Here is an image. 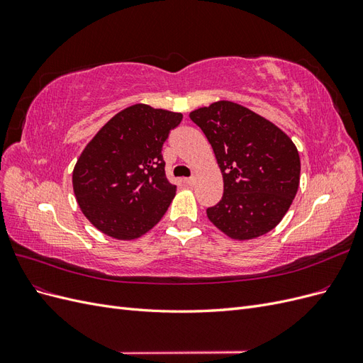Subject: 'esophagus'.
<instances>
[{"label": "esophagus", "instance_id": "1", "mask_svg": "<svg viewBox=\"0 0 363 363\" xmlns=\"http://www.w3.org/2000/svg\"><path fill=\"white\" fill-rule=\"evenodd\" d=\"M184 182H186V184H189V186H194V184H195V177H189V179H184Z\"/></svg>", "mask_w": 363, "mask_h": 363}]
</instances>
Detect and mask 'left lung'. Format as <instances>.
<instances>
[{
  "label": "left lung",
  "mask_w": 363,
  "mask_h": 363,
  "mask_svg": "<svg viewBox=\"0 0 363 363\" xmlns=\"http://www.w3.org/2000/svg\"><path fill=\"white\" fill-rule=\"evenodd\" d=\"M189 118L212 145L224 195L207 218L230 239H256L286 215L300 186V155L271 121L233 101L195 108Z\"/></svg>",
  "instance_id": "8db88e82"
}]
</instances>
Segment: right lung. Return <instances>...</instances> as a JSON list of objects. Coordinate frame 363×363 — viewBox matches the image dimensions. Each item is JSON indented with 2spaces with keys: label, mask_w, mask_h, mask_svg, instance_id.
Segmentation results:
<instances>
[{
  "label": "right lung",
  "mask_w": 363,
  "mask_h": 363,
  "mask_svg": "<svg viewBox=\"0 0 363 363\" xmlns=\"http://www.w3.org/2000/svg\"><path fill=\"white\" fill-rule=\"evenodd\" d=\"M182 118L133 104L87 142L72 171V188L83 215L101 233L138 239L168 211L177 188L164 174L162 147Z\"/></svg>",
  "instance_id": "right-lung-1"
}]
</instances>
